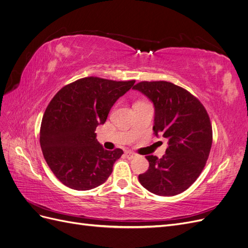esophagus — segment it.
Segmentation results:
<instances>
[{
  "label": "esophagus",
  "instance_id": "esophagus-1",
  "mask_svg": "<svg viewBox=\"0 0 248 248\" xmlns=\"http://www.w3.org/2000/svg\"><path fill=\"white\" fill-rule=\"evenodd\" d=\"M125 155H126V156H127L128 158H133V157L136 156V154H134V153H132V152H129V151L126 152Z\"/></svg>",
  "mask_w": 248,
  "mask_h": 248
}]
</instances>
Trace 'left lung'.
<instances>
[{
    "mask_svg": "<svg viewBox=\"0 0 248 248\" xmlns=\"http://www.w3.org/2000/svg\"><path fill=\"white\" fill-rule=\"evenodd\" d=\"M133 88L153 102V130L169 145L161 158L145 156L150 167L138 180L152 193L179 194L195 182L209 157L213 142L209 114L199 98L171 82L141 81Z\"/></svg>",
    "mask_w": 248,
    "mask_h": 248,
    "instance_id": "obj_1",
    "label": "left lung"
}]
</instances>
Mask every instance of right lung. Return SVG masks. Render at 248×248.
I'll use <instances>...</instances> for the list:
<instances>
[{"label": "right lung", "mask_w": 248, "mask_h": 248, "mask_svg": "<svg viewBox=\"0 0 248 248\" xmlns=\"http://www.w3.org/2000/svg\"><path fill=\"white\" fill-rule=\"evenodd\" d=\"M134 83L135 80L85 77L64 86L49 102L39 142L49 169L64 185L90 190L112 174L113 165L123 151L105 150L94 131L97 125L106 122L118 98Z\"/></svg>", "instance_id": "obj_1"}]
</instances>
